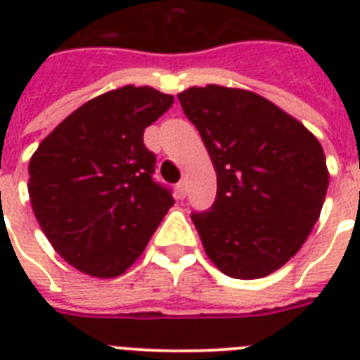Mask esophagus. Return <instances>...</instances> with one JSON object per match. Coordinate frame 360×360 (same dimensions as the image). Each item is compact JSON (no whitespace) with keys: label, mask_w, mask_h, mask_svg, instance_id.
<instances>
[{"label":"esophagus","mask_w":360,"mask_h":360,"mask_svg":"<svg viewBox=\"0 0 360 360\" xmlns=\"http://www.w3.org/2000/svg\"><path fill=\"white\" fill-rule=\"evenodd\" d=\"M177 192H179V198H185V194H186V181L185 179L177 183Z\"/></svg>","instance_id":"esophagus-1"}]
</instances>
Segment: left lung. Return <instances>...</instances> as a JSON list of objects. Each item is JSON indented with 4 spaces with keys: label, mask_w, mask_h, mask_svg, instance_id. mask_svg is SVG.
Here are the masks:
<instances>
[{
    "label": "left lung",
    "mask_w": 360,
    "mask_h": 360,
    "mask_svg": "<svg viewBox=\"0 0 360 360\" xmlns=\"http://www.w3.org/2000/svg\"><path fill=\"white\" fill-rule=\"evenodd\" d=\"M177 97L217 172L213 207L192 213L205 254L231 278L274 273L319 219L329 186L323 147L257 93L211 84Z\"/></svg>",
    "instance_id": "obj_1"
}]
</instances>
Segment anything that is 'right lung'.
<instances>
[{"label":"right lung","instance_id":"right-lung-1","mask_svg":"<svg viewBox=\"0 0 360 360\" xmlns=\"http://www.w3.org/2000/svg\"><path fill=\"white\" fill-rule=\"evenodd\" d=\"M174 104L149 86H124L87 101L30 160L35 219L65 262L95 278L123 274L174 205L153 181L143 130Z\"/></svg>","mask_w":360,"mask_h":360}]
</instances>
